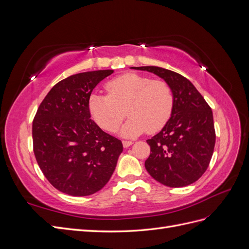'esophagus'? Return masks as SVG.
I'll return each mask as SVG.
<instances>
[{
	"mask_svg": "<svg viewBox=\"0 0 249 249\" xmlns=\"http://www.w3.org/2000/svg\"><path fill=\"white\" fill-rule=\"evenodd\" d=\"M132 144H133V142H132V141H126V140L123 141V145H124V147H129V146H131Z\"/></svg>",
	"mask_w": 249,
	"mask_h": 249,
	"instance_id": "34e87169",
	"label": "esophagus"
}]
</instances>
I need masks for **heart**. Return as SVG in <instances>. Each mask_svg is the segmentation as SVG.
<instances>
[{
    "label": "heart",
    "mask_w": 249,
    "mask_h": 249,
    "mask_svg": "<svg viewBox=\"0 0 249 249\" xmlns=\"http://www.w3.org/2000/svg\"><path fill=\"white\" fill-rule=\"evenodd\" d=\"M106 89L108 94L93 92L88 101L92 119L105 131L117 130L125 109L130 118L120 135L126 138L139 136L145 131L158 132L171 116L175 96L165 81L130 72L109 81Z\"/></svg>",
    "instance_id": "b5f03b06"
}]
</instances>
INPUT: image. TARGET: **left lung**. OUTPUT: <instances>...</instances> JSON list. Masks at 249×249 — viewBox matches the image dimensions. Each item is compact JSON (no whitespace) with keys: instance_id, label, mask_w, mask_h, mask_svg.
Masks as SVG:
<instances>
[{"instance_id":"obj_1","label":"left lung","mask_w":249,"mask_h":249,"mask_svg":"<svg viewBox=\"0 0 249 249\" xmlns=\"http://www.w3.org/2000/svg\"><path fill=\"white\" fill-rule=\"evenodd\" d=\"M157 74L175 96L171 116L147 139L150 155L145 168L158 182L172 188L190 185L205 173L215 146L213 112L192 83L182 74L158 66L131 67Z\"/></svg>"}]
</instances>
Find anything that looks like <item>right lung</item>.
I'll use <instances>...</instances> for the list:
<instances>
[{"label":"right lung","mask_w":249,"mask_h":249,"mask_svg":"<svg viewBox=\"0 0 249 249\" xmlns=\"http://www.w3.org/2000/svg\"><path fill=\"white\" fill-rule=\"evenodd\" d=\"M112 70L66 78L41 102L32 125L33 149L42 173L57 190L72 196L91 195L115 170L123 143L92 119L89 96Z\"/></svg>","instance_id":"obj_1"}]
</instances>
